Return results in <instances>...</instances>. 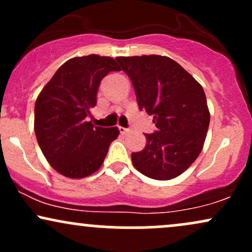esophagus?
<instances>
[{
	"label": "esophagus",
	"instance_id": "obj_1",
	"mask_svg": "<svg viewBox=\"0 0 252 252\" xmlns=\"http://www.w3.org/2000/svg\"><path fill=\"white\" fill-rule=\"evenodd\" d=\"M118 129H120L121 134H126L129 131L128 128H123V126H118Z\"/></svg>",
	"mask_w": 252,
	"mask_h": 252
}]
</instances>
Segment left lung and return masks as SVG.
Listing matches in <instances>:
<instances>
[{"instance_id": "left-lung-1", "label": "left lung", "mask_w": 252, "mask_h": 252, "mask_svg": "<svg viewBox=\"0 0 252 252\" xmlns=\"http://www.w3.org/2000/svg\"><path fill=\"white\" fill-rule=\"evenodd\" d=\"M134 86L138 108L154 116V134H144L143 150L132 153L136 169L155 180L179 176L200 154L210 124L201 85L168 57L116 58Z\"/></svg>"}]
</instances>
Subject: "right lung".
<instances>
[{"instance_id":"right-lung-1","label":"right lung","mask_w":252,"mask_h":252,"mask_svg":"<svg viewBox=\"0 0 252 252\" xmlns=\"http://www.w3.org/2000/svg\"><path fill=\"white\" fill-rule=\"evenodd\" d=\"M120 71L110 57L90 54L67 60L36 98L34 130L42 154L58 173L71 179L94 174L102 166L117 126L88 122L97 92L109 72Z\"/></svg>"}]
</instances>
